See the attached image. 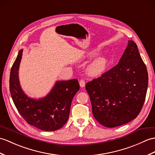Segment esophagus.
<instances>
[{"label": "esophagus", "mask_w": 155, "mask_h": 155, "mask_svg": "<svg viewBox=\"0 0 155 155\" xmlns=\"http://www.w3.org/2000/svg\"><path fill=\"white\" fill-rule=\"evenodd\" d=\"M79 84H80L81 87H82V88L84 87V86H85V82H84V81L82 80V79H81V80L79 81Z\"/></svg>", "instance_id": "obj_1"}]
</instances>
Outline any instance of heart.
I'll use <instances>...</instances> for the list:
<instances>
[{
  "mask_svg": "<svg viewBox=\"0 0 155 155\" xmlns=\"http://www.w3.org/2000/svg\"><path fill=\"white\" fill-rule=\"evenodd\" d=\"M98 51L96 49L91 50L86 53V57L88 59L98 55ZM108 64V60L104 57H100L91 61L86 66L85 72L86 74L90 77H98L102 75L106 71Z\"/></svg>",
  "mask_w": 155,
  "mask_h": 155,
  "instance_id": "obj_1",
  "label": "heart"
}]
</instances>
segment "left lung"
Masks as SVG:
<instances>
[{
  "instance_id": "1",
  "label": "left lung",
  "mask_w": 155,
  "mask_h": 155,
  "mask_svg": "<svg viewBox=\"0 0 155 155\" xmlns=\"http://www.w3.org/2000/svg\"><path fill=\"white\" fill-rule=\"evenodd\" d=\"M148 73L137 45L129 40L116 66L86 84L92 114L100 124L115 127L137 117L145 102Z\"/></svg>"
}]
</instances>
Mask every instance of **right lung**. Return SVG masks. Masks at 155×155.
<instances>
[{"label":"right lung","instance_id":"right-lung-1","mask_svg":"<svg viewBox=\"0 0 155 155\" xmlns=\"http://www.w3.org/2000/svg\"><path fill=\"white\" fill-rule=\"evenodd\" d=\"M22 52L23 49L19 51L10 74V92L14 105L28 124L43 131H56L69 119L72 100L80 88L78 82L76 78L56 81L44 98H30L23 91L19 81Z\"/></svg>","mask_w":155,"mask_h":155}]
</instances>
